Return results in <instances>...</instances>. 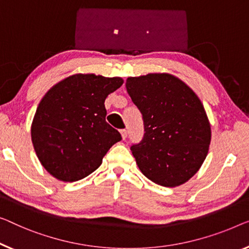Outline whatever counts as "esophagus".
Wrapping results in <instances>:
<instances>
[{
  "label": "esophagus",
  "instance_id": "1",
  "mask_svg": "<svg viewBox=\"0 0 249 249\" xmlns=\"http://www.w3.org/2000/svg\"><path fill=\"white\" fill-rule=\"evenodd\" d=\"M121 134H122V137H123V140H125L126 137H127V131H126V129H122Z\"/></svg>",
  "mask_w": 249,
  "mask_h": 249
}]
</instances>
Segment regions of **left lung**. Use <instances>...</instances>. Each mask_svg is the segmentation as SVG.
Masks as SVG:
<instances>
[{
  "mask_svg": "<svg viewBox=\"0 0 249 249\" xmlns=\"http://www.w3.org/2000/svg\"><path fill=\"white\" fill-rule=\"evenodd\" d=\"M125 85L144 124L143 139L131 146L137 166L163 187L187 182L205 161L211 140L198 96L169 73L129 77Z\"/></svg>",
  "mask_w": 249,
  "mask_h": 249,
  "instance_id": "left-lung-1",
  "label": "left lung"
}]
</instances>
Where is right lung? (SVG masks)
I'll return each mask as SVG.
<instances>
[{
    "instance_id": "right-lung-1",
    "label": "right lung",
    "mask_w": 249,
    "mask_h": 249,
    "mask_svg": "<svg viewBox=\"0 0 249 249\" xmlns=\"http://www.w3.org/2000/svg\"><path fill=\"white\" fill-rule=\"evenodd\" d=\"M122 85L120 77L78 73L44 95L33 118L31 137L40 162L55 179H84L122 140L120 132L106 122L104 105Z\"/></svg>"
}]
</instances>
